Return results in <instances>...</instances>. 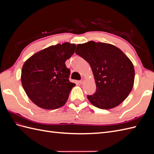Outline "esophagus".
Wrapping results in <instances>:
<instances>
[{
  "label": "esophagus",
  "mask_w": 154,
  "mask_h": 154,
  "mask_svg": "<svg viewBox=\"0 0 154 154\" xmlns=\"http://www.w3.org/2000/svg\"><path fill=\"white\" fill-rule=\"evenodd\" d=\"M83 81H84V79L82 78V80H81L80 82H79V83H80V84H83Z\"/></svg>",
  "instance_id": "1"
}]
</instances>
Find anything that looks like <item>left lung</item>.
I'll use <instances>...</instances> for the list:
<instances>
[{
    "instance_id": "obj_1",
    "label": "left lung",
    "mask_w": 154,
    "mask_h": 154,
    "mask_svg": "<svg viewBox=\"0 0 154 154\" xmlns=\"http://www.w3.org/2000/svg\"><path fill=\"white\" fill-rule=\"evenodd\" d=\"M75 53L90 64L96 81V92L87 95L97 108L110 109L119 105L131 92L135 77L132 63L116 46L90 41L78 44Z\"/></svg>"
}]
</instances>
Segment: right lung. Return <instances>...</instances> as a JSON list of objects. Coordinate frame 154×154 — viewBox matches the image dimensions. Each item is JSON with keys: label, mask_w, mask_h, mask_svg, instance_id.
I'll use <instances>...</instances> for the list:
<instances>
[{"label": "right lung", "mask_w": 154, "mask_h": 154, "mask_svg": "<svg viewBox=\"0 0 154 154\" xmlns=\"http://www.w3.org/2000/svg\"><path fill=\"white\" fill-rule=\"evenodd\" d=\"M75 44L63 43L42 50L23 65L21 82L29 98L40 108L62 106L75 83L69 81L70 69L65 62L71 57Z\"/></svg>", "instance_id": "1"}]
</instances>
